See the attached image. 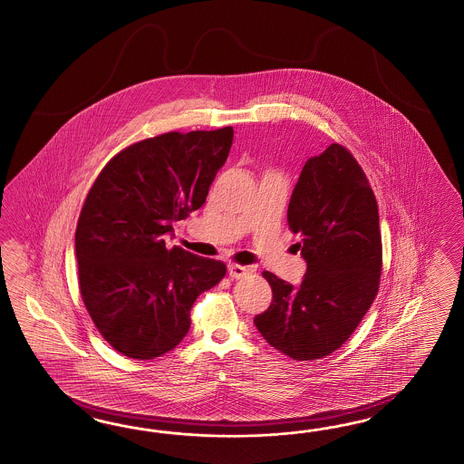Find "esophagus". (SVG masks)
<instances>
[{
	"instance_id": "1",
	"label": "esophagus",
	"mask_w": 464,
	"mask_h": 464,
	"mask_svg": "<svg viewBox=\"0 0 464 464\" xmlns=\"http://www.w3.org/2000/svg\"><path fill=\"white\" fill-rule=\"evenodd\" d=\"M251 268L249 266H241V265H229L227 266V275L231 280H239V278H245L246 275H249Z\"/></svg>"
}]
</instances>
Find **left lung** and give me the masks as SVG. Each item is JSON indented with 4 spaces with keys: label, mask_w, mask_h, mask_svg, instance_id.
<instances>
[{
    "label": "left lung",
    "mask_w": 464,
    "mask_h": 464,
    "mask_svg": "<svg viewBox=\"0 0 464 464\" xmlns=\"http://www.w3.org/2000/svg\"><path fill=\"white\" fill-rule=\"evenodd\" d=\"M288 227L306 263L295 286L263 272L272 305L255 316L261 337L295 361L337 351L372 305L382 268L379 211L369 181L339 144L310 158L288 204Z\"/></svg>",
    "instance_id": "1"
}]
</instances>
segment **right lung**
I'll list each match as a JSON object with an SVG mask.
<instances>
[{"label": "right lung", "mask_w": 464, "mask_h": 464, "mask_svg": "<svg viewBox=\"0 0 464 464\" xmlns=\"http://www.w3.org/2000/svg\"><path fill=\"white\" fill-rule=\"evenodd\" d=\"M233 129L168 132L124 149L103 168L75 231L80 294L103 339L130 359L172 351L221 261L166 248L172 225L199 209L227 162Z\"/></svg>", "instance_id": "obj_1"}]
</instances>
